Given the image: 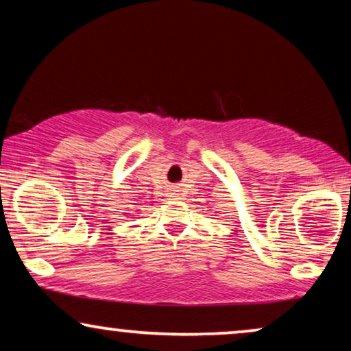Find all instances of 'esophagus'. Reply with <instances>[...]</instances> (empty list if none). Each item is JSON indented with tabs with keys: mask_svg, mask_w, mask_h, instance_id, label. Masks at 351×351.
<instances>
[{
	"mask_svg": "<svg viewBox=\"0 0 351 351\" xmlns=\"http://www.w3.org/2000/svg\"><path fill=\"white\" fill-rule=\"evenodd\" d=\"M174 196H179V190H174V193H172Z\"/></svg>",
	"mask_w": 351,
	"mask_h": 351,
	"instance_id": "obj_1",
	"label": "esophagus"
}]
</instances>
